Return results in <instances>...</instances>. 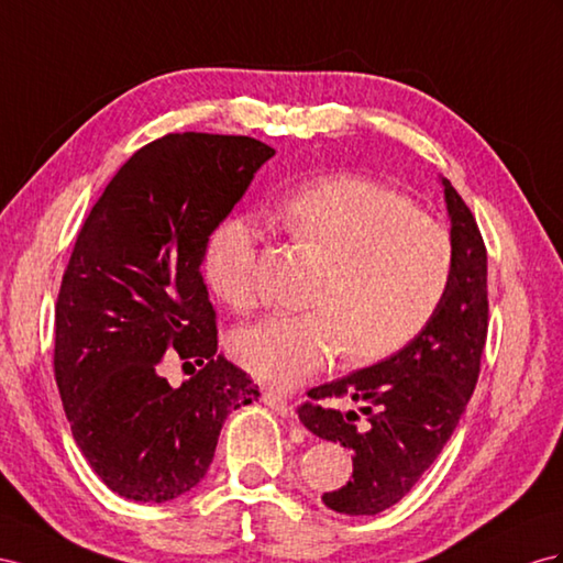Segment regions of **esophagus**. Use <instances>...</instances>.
Segmentation results:
<instances>
[{"instance_id":"34e87169","label":"esophagus","mask_w":563,"mask_h":563,"mask_svg":"<svg viewBox=\"0 0 563 563\" xmlns=\"http://www.w3.org/2000/svg\"><path fill=\"white\" fill-rule=\"evenodd\" d=\"M262 399H264V405H266V407H271L273 411L280 413L283 419H290V416H292V407H290V401H287V399L280 395V393L266 390V393L262 395Z\"/></svg>"}]
</instances>
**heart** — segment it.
<instances>
[{
	"mask_svg": "<svg viewBox=\"0 0 563 563\" xmlns=\"http://www.w3.org/2000/svg\"><path fill=\"white\" fill-rule=\"evenodd\" d=\"M276 213L325 268L309 297L313 309L271 313L233 335V356L256 380L292 387L340 347L347 362H378L438 311L452 278V240L405 195L371 178L330 176L287 197ZM256 240L247 216L223 221L209 240L207 280L235 311L258 299Z\"/></svg>",
	"mask_w": 563,
	"mask_h": 563,
	"instance_id": "b5f03b06",
	"label": "heart"
}]
</instances>
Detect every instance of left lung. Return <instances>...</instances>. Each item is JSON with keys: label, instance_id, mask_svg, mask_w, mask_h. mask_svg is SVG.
Here are the masks:
<instances>
[{"label": "left lung", "instance_id": "obj_1", "mask_svg": "<svg viewBox=\"0 0 563 563\" xmlns=\"http://www.w3.org/2000/svg\"><path fill=\"white\" fill-rule=\"evenodd\" d=\"M444 205L454 252L450 287L428 325L393 356L311 387L299 421L316 438L354 452L352 481L321 499L347 516L390 509L419 483L466 411L487 338V252L471 209L446 178ZM356 400L367 413L325 408V398Z\"/></svg>", "mask_w": 563, "mask_h": 563}]
</instances>
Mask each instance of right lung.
I'll return each mask as SVG.
<instances>
[{
    "label": "right lung",
    "mask_w": 563,
    "mask_h": 563,
    "mask_svg": "<svg viewBox=\"0 0 563 563\" xmlns=\"http://www.w3.org/2000/svg\"><path fill=\"white\" fill-rule=\"evenodd\" d=\"M273 154L244 135H166L128 158L85 219L56 299L54 376L82 456L125 499L192 489L228 413L258 397L216 354L201 264ZM173 355L202 366L180 388L161 376Z\"/></svg>",
    "instance_id": "1"
}]
</instances>
